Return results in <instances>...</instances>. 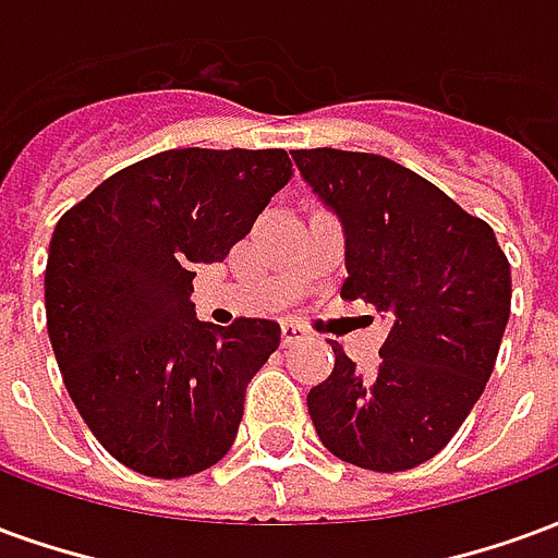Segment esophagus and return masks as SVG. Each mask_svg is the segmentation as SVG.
Segmentation results:
<instances>
[{"mask_svg": "<svg viewBox=\"0 0 558 558\" xmlns=\"http://www.w3.org/2000/svg\"><path fill=\"white\" fill-rule=\"evenodd\" d=\"M280 338H283V347H292V343H302L307 338V331L302 326H295V323H283L280 326Z\"/></svg>", "mask_w": 558, "mask_h": 558, "instance_id": "34e87169", "label": "esophagus"}]
</instances>
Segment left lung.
Listing matches in <instances>:
<instances>
[{
	"instance_id": "1",
	"label": "left lung",
	"mask_w": 558,
	"mask_h": 558,
	"mask_svg": "<svg viewBox=\"0 0 558 558\" xmlns=\"http://www.w3.org/2000/svg\"><path fill=\"white\" fill-rule=\"evenodd\" d=\"M295 167L343 223L340 295L391 319L383 362L362 376L347 352L311 388L307 412L328 451L352 466L403 472L439 454L493 374L511 266L490 223L383 155L299 148Z\"/></svg>"
}]
</instances>
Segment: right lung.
Segmentation results:
<instances>
[{
  "label": "right lung",
  "mask_w": 558,
  "mask_h": 558,
  "mask_svg": "<svg viewBox=\"0 0 558 558\" xmlns=\"http://www.w3.org/2000/svg\"><path fill=\"white\" fill-rule=\"evenodd\" d=\"M290 175L283 148H170L56 223L44 271L56 362L95 439L140 475L184 478L230 451L280 326L199 323L196 266L223 263Z\"/></svg>",
  "instance_id": "add662e5"
}]
</instances>
